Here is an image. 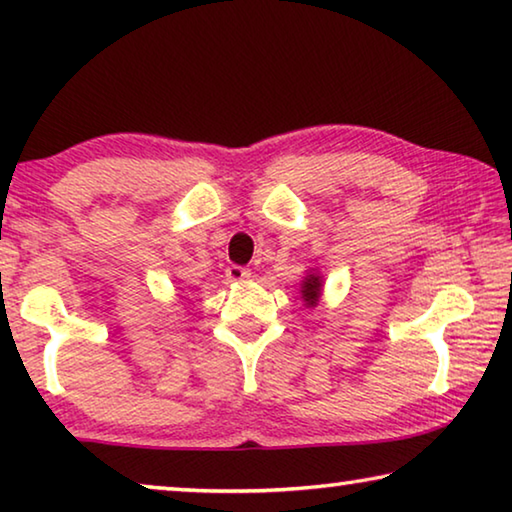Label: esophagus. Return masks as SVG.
I'll use <instances>...</instances> for the list:
<instances>
[{
    "label": "esophagus",
    "instance_id": "esophagus-1",
    "mask_svg": "<svg viewBox=\"0 0 512 512\" xmlns=\"http://www.w3.org/2000/svg\"><path fill=\"white\" fill-rule=\"evenodd\" d=\"M225 277H228L230 282H241V280H248L250 271L244 266H228L225 268Z\"/></svg>",
    "mask_w": 512,
    "mask_h": 512
}]
</instances>
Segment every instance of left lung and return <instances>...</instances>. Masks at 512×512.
Listing matches in <instances>:
<instances>
[{
    "label": "left lung",
    "mask_w": 512,
    "mask_h": 512,
    "mask_svg": "<svg viewBox=\"0 0 512 512\" xmlns=\"http://www.w3.org/2000/svg\"><path fill=\"white\" fill-rule=\"evenodd\" d=\"M320 296H323V275L318 273V268H309L305 280L300 282V298L305 307H316Z\"/></svg>",
    "instance_id": "8db88e82"
}]
</instances>
